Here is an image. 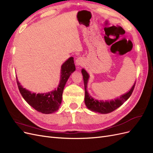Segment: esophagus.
<instances>
[{"label": "esophagus", "mask_w": 153, "mask_h": 153, "mask_svg": "<svg viewBox=\"0 0 153 153\" xmlns=\"http://www.w3.org/2000/svg\"><path fill=\"white\" fill-rule=\"evenodd\" d=\"M75 63H76V65L78 66H82L83 64H84V59H83L82 57H78V58H77L76 59Z\"/></svg>", "instance_id": "esophagus-1"}]
</instances>
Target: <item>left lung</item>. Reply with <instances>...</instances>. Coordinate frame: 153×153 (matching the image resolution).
<instances>
[{"label": "left lung", "mask_w": 153, "mask_h": 153, "mask_svg": "<svg viewBox=\"0 0 153 153\" xmlns=\"http://www.w3.org/2000/svg\"><path fill=\"white\" fill-rule=\"evenodd\" d=\"M82 73L84 78V83L85 87V104L88 109L92 112L100 113V114H108L113 112L115 109L121 106L131 95L135 87V82L134 83L132 87L126 93L121 95L119 98L111 100H98L92 98L89 94L87 91V84L89 81V75L85 70V69H82Z\"/></svg>", "instance_id": "left-lung-1"}]
</instances>
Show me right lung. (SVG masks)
<instances>
[{
	"instance_id": "1",
	"label": "right lung",
	"mask_w": 153,
	"mask_h": 153,
	"mask_svg": "<svg viewBox=\"0 0 153 153\" xmlns=\"http://www.w3.org/2000/svg\"><path fill=\"white\" fill-rule=\"evenodd\" d=\"M75 69L74 59L70 57L62 64L61 76L57 87L52 91L45 93L36 94L22 87L16 77L17 85L22 97L32 108L42 114H52L57 111L61 106L64 86Z\"/></svg>"
}]
</instances>
